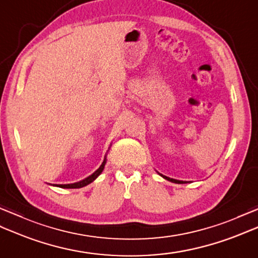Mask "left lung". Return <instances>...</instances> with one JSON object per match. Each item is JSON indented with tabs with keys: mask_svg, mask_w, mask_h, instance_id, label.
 Here are the masks:
<instances>
[{
	"mask_svg": "<svg viewBox=\"0 0 258 258\" xmlns=\"http://www.w3.org/2000/svg\"><path fill=\"white\" fill-rule=\"evenodd\" d=\"M160 174V173H158ZM161 176L163 177V178H165V179H167V180H169V182H172V183H176V184H185V183H187V182H185V180H178V179H174V178H171V177H167V176H165V175H162V174H160Z\"/></svg>",
	"mask_w": 258,
	"mask_h": 258,
	"instance_id": "left-lung-1",
	"label": "left lung"
}]
</instances>
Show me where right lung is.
I'll list each match as a JSON object with an SVG mask.
<instances>
[{
    "label": "right lung",
    "mask_w": 258,
    "mask_h": 258,
    "mask_svg": "<svg viewBox=\"0 0 258 258\" xmlns=\"http://www.w3.org/2000/svg\"><path fill=\"white\" fill-rule=\"evenodd\" d=\"M105 164H106V157L104 158V161H103V163H102V165L98 167L96 171L93 173L92 175H90L89 177H86L85 179H83V180H80V182H78V183H73V184H56V185H54V186H58V187H61V188H81V187H84V186H86V185H89L90 183H92L93 180H94L95 178H97V176L98 175H100L102 172H103V169H104V166H105Z\"/></svg>",
    "instance_id": "right-lung-1"
}]
</instances>
